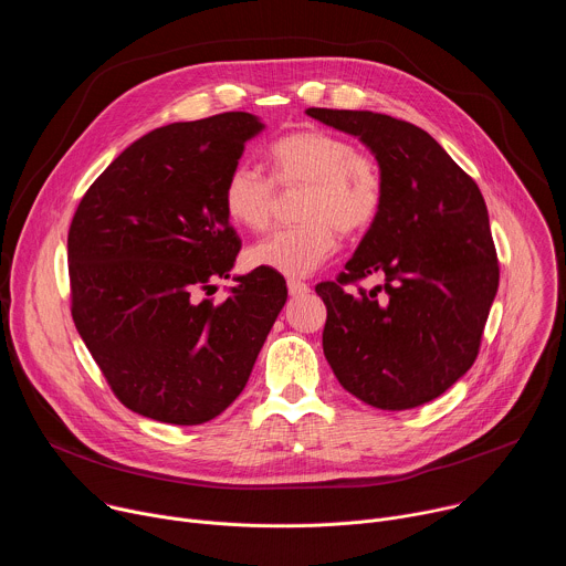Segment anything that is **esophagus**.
<instances>
[{
  "label": "esophagus",
  "instance_id": "1",
  "mask_svg": "<svg viewBox=\"0 0 566 566\" xmlns=\"http://www.w3.org/2000/svg\"><path fill=\"white\" fill-rule=\"evenodd\" d=\"M289 293H291V297H300V295H306L311 289H308V284H304V282H300V280H289Z\"/></svg>",
  "mask_w": 566,
  "mask_h": 566
}]
</instances>
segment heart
<instances>
[{"label":"heart","mask_w":566,"mask_h":566,"mask_svg":"<svg viewBox=\"0 0 566 566\" xmlns=\"http://www.w3.org/2000/svg\"><path fill=\"white\" fill-rule=\"evenodd\" d=\"M271 175L253 166H234L223 184L228 219L247 230H264L277 208V190L306 188L300 219L304 226L277 230L247 251L255 269L304 277L338 249V230H369L382 208V175L376 160L345 138L322 129H297L277 138L271 149Z\"/></svg>","instance_id":"b5f03b06"}]
</instances>
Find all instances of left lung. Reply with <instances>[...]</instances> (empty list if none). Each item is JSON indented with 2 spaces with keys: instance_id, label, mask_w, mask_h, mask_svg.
Masks as SVG:
<instances>
[{
  "instance_id": "obj_1",
  "label": "left lung",
  "mask_w": 566,
  "mask_h": 566,
  "mask_svg": "<svg viewBox=\"0 0 566 566\" xmlns=\"http://www.w3.org/2000/svg\"><path fill=\"white\" fill-rule=\"evenodd\" d=\"M306 114L367 145L385 188L380 214L338 282L315 286L327 306L322 349L340 385L367 406L419 408L452 387L479 354L500 286L486 201L412 123L352 109ZM371 274L384 284L369 294L344 291Z\"/></svg>"
}]
</instances>
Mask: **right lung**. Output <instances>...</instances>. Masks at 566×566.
<instances>
[{
    "label": "right lung",
    "mask_w": 566,
    "mask_h": 566,
    "mask_svg": "<svg viewBox=\"0 0 566 566\" xmlns=\"http://www.w3.org/2000/svg\"><path fill=\"white\" fill-rule=\"evenodd\" d=\"M264 123L226 112L158 127L80 201L66 239L71 315L112 391L132 412L172 426L219 417L247 387L286 302L280 273L230 277L241 241L223 184ZM210 295V293H206Z\"/></svg>",
    "instance_id": "1"
}]
</instances>
